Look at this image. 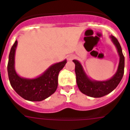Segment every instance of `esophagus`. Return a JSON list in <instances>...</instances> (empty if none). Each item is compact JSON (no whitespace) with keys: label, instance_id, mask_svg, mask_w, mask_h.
I'll list each match as a JSON object with an SVG mask.
<instances>
[{"label":"esophagus","instance_id":"1","mask_svg":"<svg viewBox=\"0 0 130 130\" xmlns=\"http://www.w3.org/2000/svg\"><path fill=\"white\" fill-rule=\"evenodd\" d=\"M67 58L68 60H72L73 59V58H74V56H73V55H70L68 56Z\"/></svg>","mask_w":130,"mask_h":130}]
</instances>
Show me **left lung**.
I'll use <instances>...</instances> for the list:
<instances>
[{
	"label": "left lung",
	"instance_id": "1",
	"mask_svg": "<svg viewBox=\"0 0 130 130\" xmlns=\"http://www.w3.org/2000/svg\"><path fill=\"white\" fill-rule=\"evenodd\" d=\"M111 42L115 45L119 56L118 68L113 76L105 81H96L87 75L81 62L77 60H73L75 63L76 81L79 90L84 94L92 98H100L109 94L115 90L121 81L124 70V57L120 43L113 36H110Z\"/></svg>",
	"mask_w": 130,
	"mask_h": 130
}]
</instances>
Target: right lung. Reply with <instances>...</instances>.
<instances>
[{
  "instance_id": "obj_1",
  "label": "right lung",
  "mask_w": 130,
  "mask_h": 130,
  "mask_svg": "<svg viewBox=\"0 0 130 130\" xmlns=\"http://www.w3.org/2000/svg\"><path fill=\"white\" fill-rule=\"evenodd\" d=\"M17 46L18 40H15L10 50L8 63V73L11 86L21 97L26 100L40 102L46 99L57 90L58 73L64 67L67 60L52 64L43 73L35 78L22 77L18 75L15 69Z\"/></svg>"
}]
</instances>
